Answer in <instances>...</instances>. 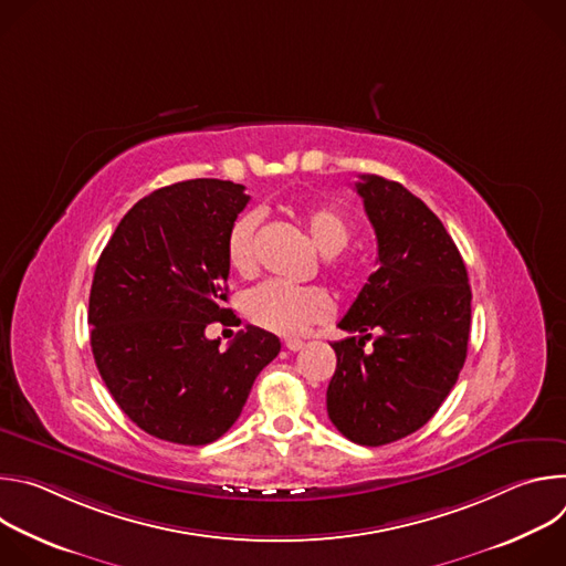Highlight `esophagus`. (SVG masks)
Segmentation results:
<instances>
[{"label":"esophagus","mask_w":566,"mask_h":566,"mask_svg":"<svg viewBox=\"0 0 566 566\" xmlns=\"http://www.w3.org/2000/svg\"><path fill=\"white\" fill-rule=\"evenodd\" d=\"M284 345H286L289 352H297V349L304 347V340H300V338H289Z\"/></svg>","instance_id":"34e87169"}]
</instances>
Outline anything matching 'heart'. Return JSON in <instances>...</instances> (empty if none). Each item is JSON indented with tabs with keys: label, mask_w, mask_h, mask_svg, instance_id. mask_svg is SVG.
<instances>
[{
	"label": "heart",
	"mask_w": 566,
	"mask_h": 566,
	"mask_svg": "<svg viewBox=\"0 0 566 566\" xmlns=\"http://www.w3.org/2000/svg\"><path fill=\"white\" fill-rule=\"evenodd\" d=\"M302 223L313 241V247L325 255H338L352 239V223L336 206L315 203L302 210ZM255 230L258 219L253 214L241 217L226 244L228 264L241 277H249L258 269L255 260ZM336 275L345 284L358 282V266L354 262L336 264ZM334 311L329 293L319 286H291L284 282H264L247 297V315L253 325L280 334H302L313 322L327 319Z\"/></svg>",
	"instance_id": "heart-1"
}]
</instances>
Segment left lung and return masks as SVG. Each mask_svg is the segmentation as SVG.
Segmentation results:
<instances>
[{"instance_id":"left-lung-1","label":"left lung","mask_w":566,"mask_h":566,"mask_svg":"<svg viewBox=\"0 0 566 566\" xmlns=\"http://www.w3.org/2000/svg\"><path fill=\"white\" fill-rule=\"evenodd\" d=\"M356 192L376 232L378 269L338 322L358 336L332 345L327 412L349 441L376 448L423 428L454 387L472 293L452 237L419 197L376 175H363Z\"/></svg>"}]
</instances>
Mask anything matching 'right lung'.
I'll use <instances>...</instances> for the list:
<instances>
[{
    "label": "right lung",
    "mask_w": 566,
    "mask_h": 566,
    "mask_svg": "<svg viewBox=\"0 0 566 566\" xmlns=\"http://www.w3.org/2000/svg\"><path fill=\"white\" fill-rule=\"evenodd\" d=\"M244 186L192 179L143 197L120 219L90 293L92 352L118 408L147 434L206 446L239 419L280 338L247 327L228 349L206 338L234 317L228 234Z\"/></svg>",
    "instance_id": "obj_1"
}]
</instances>
